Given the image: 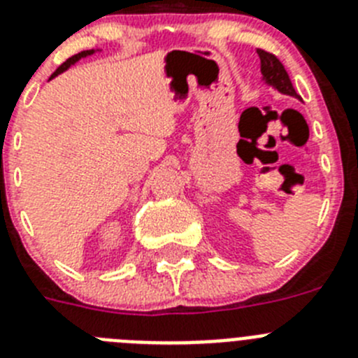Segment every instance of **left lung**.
<instances>
[{"instance_id": "left-lung-1", "label": "left lung", "mask_w": 358, "mask_h": 358, "mask_svg": "<svg viewBox=\"0 0 358 358\" xmlns=\"http://www.w3.org/2000/svg\"><path fill=\"white\" fill-rule=\"evenodd\" d=\"M257 55L261 58V72L262 78L266 81L268 85L277 88L278 92L282 94H286V96H296V92H294L293 83L289 80V74L284 69L282 62L275 57L273 52H268L264 49H257Z\"/></svg>"}]
</instances>
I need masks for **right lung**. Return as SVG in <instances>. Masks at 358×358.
Instances as JSON below:
<instances>
[{"label": "right lung", "mask_w": 358, "mask_h": 358, "mask_svg": "<svg viewBox=\"0 0 358 358\" xmlns=\"http://www.w3.org/2000/svg\"><path fill=\"white\" fill-rule=\"evenodd\" d=\"M92 52H94V49H90V51H83V52H78V55H74V57H71V58H69V60H67V62H64V64H62V65H60V67H58V69H57V71L52 72V76H51V78H55V76H57V74H60V72H64V71H65V69H67V67H71V65H72V64H74V62H78V60H80V58L87 57V55H92Z\"/></svg>", "instance_id": "1"}]
</instances>
